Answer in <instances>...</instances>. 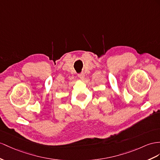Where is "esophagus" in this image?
<instances>
[{"instance_id": "1", "label": "esophagus", "mask_w": 160, "mask_h": 160, "mask_svg": "<svg viewBox=\"0 0 160 160\" xmlns=\"http://www.w3.org/2000/svg\"><path fill=\"white\" fill-rule=\"evenodd\" d=\"M78 77L79 78L81 79V80H84V74L82 73H80V74H78Z\"/></svg>"}]
</instances>
